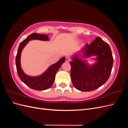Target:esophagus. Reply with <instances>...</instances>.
Segmentation results:
<instances>
[{
	"mask_svg": "<svg viewBox=\"0 0 128 128\" xmlns=\"http://www.w3.org/2000/svg\"><path fill=\"white\" fill-rule=\"evenodd\" d=\"M71 60L70 58H69V57H66V61L67 62H70Z\"/></svg>",
	"mask_w": 128,
	"mask_h": 128,
	"instance_id": "34e87169",
	"label": "esophagus"
}]
</instances>
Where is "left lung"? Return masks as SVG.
Listing matches in <instances>:
<instances>
[{
    "instance_id": "1",
    "label": "left lung",
    "mask_w": 128,
    "mask_h": 128,
    "mask_svg": "<svg viewBox=\"0 0 128 128\" xmlns=\"http://www.w3.org/2000/svg\"><path fill=\"white\" fill-rule=\"evenodd\" d=\"M82 54L72 58L70 76L75 88L80 91L88 92L96 90L105 83L112 72L113 58L109 46L101 38L97 37L90 44H86L81 48ZM96 56V62L89 65L80 58Z\"/></svg>"
}]
</instances>
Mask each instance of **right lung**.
<instances>
[{
    "label": "right lung",
    "instance_id": "1",
    "mask_svg": "<svg viewBox=\"0 0 128 128\" xmlns=\"http://www.w3.org/2000/svg\"><path fill=\"white\" fill-rule=\"evenodd\" d=\"M34 40L45 41L49 40L48 35L33 33L30 34L28 37L21 42L19 45L17 54L15 58V64H16L17 72L20 80L30 88L38 91L45 90L52 86L54 82L56 73L61 65L64 62L66 58L62 57L57 62L50 66L47 70L40 76L32 77L26 75L21 67V54L22 50L24 48V46L28 44L30 40Z\"/></svg>",
    "mask_w": 128,
    "mask_h": 128
}]
</instances>
